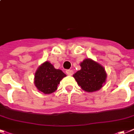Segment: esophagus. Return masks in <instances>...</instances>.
<instances>
[{
  "instance_id": "1",
  "label": "esophagus",
  "mask_w": 134,
  "mask_h": 134,
  "mask_svg": "<svg viewBox=\"0 0 134 134\" xmlns=\"http://www.w3.org/2000/svg\"><path fill=\"white\" fill-rule=\"evenodd\" d=\"M73 70L71 69H68V70L66 71V74H67L68 76H72L73 75Z\"/></svg>"
}]
</instances>
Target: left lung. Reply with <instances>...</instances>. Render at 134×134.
I'll return each instance as SVG.
<instances>
[{
    "label": "left lung",
    "mask_w": 134,
    "mask_h": 134,
    "mask_svg": "<svg viewBox=\"0 0 134 134\" xmlns=\"http://www.w3.org/2000/svg\"><path fill=\"white\" fill-rule=\"evenodd\" d=\"M81 69L74 78L82 90L88 92L99 90L105 82L107 74L103 66L92 59H85L80 63Z\"/></svg>",
    "instance_id": "obj_1"
}]
</instances>
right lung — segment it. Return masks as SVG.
<instances>
[{"instance_id":"obj_1","label":"right lung","mask_w":134,"mask_h":134,"mask_svg":"<svg viewBox=\"0 0 134 134\" xmlns=\"http://www.w3.org/2000/svg\"><path fill=\"white\" fill-rule=\"evenodd\" d=\"M65 76L61 70L55 69L49 62L46 61L37 69L34 83L39 91L49 94L57 90L60 81Z\"/></svg>"}]
</instances>
